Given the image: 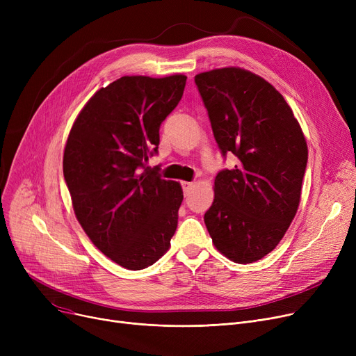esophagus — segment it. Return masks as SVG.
Here are the masks:
<instances>
[{"label": "esophagus", "instance_id": "34e87169", "mask_svg": "<svg viewBox=\"0 0 356 356\" xmlns=\"http://www.w3.org/2000/svg\"><path fill=\"white\" fill-rule=\"evenodd\" d=\"M193 183H191V181H183L181 183V188H183V192L184 193H189L191 191H192V188H193Z\"/></svg>", "mask_w": 356, "mask_h": 356}]
</instances>
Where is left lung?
<instances>
[{"mask_svg": "<svg viewBox=\"0 0 356 356\" xmlns=\"http://www.w3.org/2000/svg\"><path fill=\"white\" fill-rule=\"evenodd\" d=\"M223 159L204 225L218 251L239 264L271 252L297 212L307 144L283 95L257 74L223 67L195 76Z\"/></svg>", "mask_w": 356, "mask_h": 356, "instance_id": "8db88e82", "label": "left lung"}]
</instances>
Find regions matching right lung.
I'll return each instance as SVG.
<instances>
[{"label": "right lung", "instance_id": "right-lung-1", "mask_svg": "<svg viewBox=\"0 0 356 356\" xmlns=\"http://www.w3.org/2000/svg\"><path fill=\"white\" fill-rule=\"evenodd\" d=\"M186 79L122 76L101 88L65 147L74 215L95 247L127 270L153 266L177 228L180 184L145 161L159 153L160 125L181 99Z\"/></svg>", "mask_w": 356, "mask_h": 356}]
</instances>
